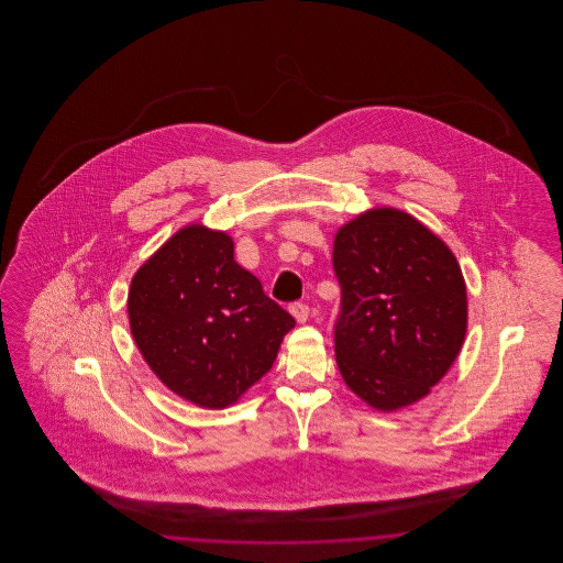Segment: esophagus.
Returning <instances> with one entry per match:
<instances>
[{
  "label": "esophagus",
  "mask_w": 563,
  "mask_h": 563,
  "mask_svg": "<svg viewBox=\"0 0 563 563\" xmlns=\"http://www.w3.org/2000/svg\"><path fill=\"white\" fill-rule=\"evenodd\" d=\"M289 312L294 314V319L297 322H306L308 317H310V308L306 303H291Z\"/></svg>",
  "instance_id": "esophagus-1"
}]
</instances>
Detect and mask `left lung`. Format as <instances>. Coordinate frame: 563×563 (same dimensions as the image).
Instances as JSON below:
<instances>
[{
	"label": "left lung",
	"instance_id": "1",
	"mask_svg": "<svg viewBox=\"0 0 563 563\" xmlns=\"http://www.w3.org/2000/svg\"><path fill=\"white\" fill-rule=\"evenodd\" d=\"M333 268L342 287L335 358L346 386L384 413L424 399L468 327L452 249L413 214L374 207L335 232Z\"/></svg>",
	"mask_w": 563,
	"mask_h": 563
}]
</instances>
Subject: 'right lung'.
Returning <instances> with one entry per match:
<instances>
[{"label": "right lung", "instance_id": "obj_1", "mask_svg": "<svg viewBox=\"0 0 563 563\" xmlns=\"http://www.w3.org/2000/svg\"><path fill=\"white\" fill-rule=\"evenodd\" d=\"M134 344L162 384L202 409H225L268 374L294 317L234 260V239L194 221L134 272Z\"/></svg>", "mask_w": 563, "mask_h": 563}]
</instances>
